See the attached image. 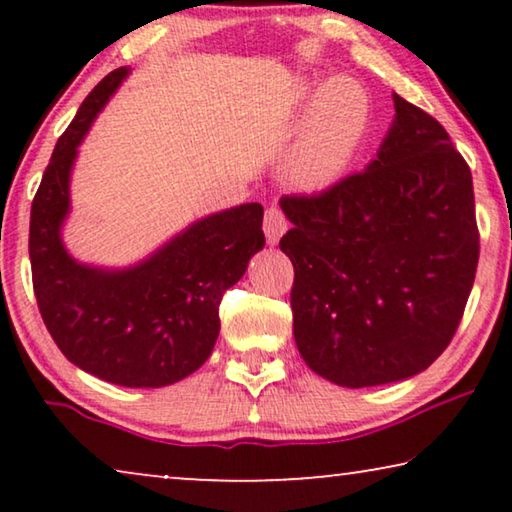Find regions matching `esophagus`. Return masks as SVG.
I'll return each mask as SVG.
<instances>
[{
  "label": "esophagus",
  "instance_id": "obj_1",
  "mask_svg": "<svg viewBox=\"0 0 512 512\" xmlns=\"http://www.w3.org/2000/svg\"><path fill=\"white\" fill-rule=\"evenodd\" d=\"M286 226H289V223H286V216L282 214V209L270 207L263 219V230H265V240H268V244H277L279 237L286 233Z\"/></svg>",
  "mask_w": 512,
  "mask_h": 512
}]
</instances>
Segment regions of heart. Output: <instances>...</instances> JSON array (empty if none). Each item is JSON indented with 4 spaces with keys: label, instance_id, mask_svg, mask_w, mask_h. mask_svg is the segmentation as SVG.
Masks as SVG:
<instances>
[{
    "label": "heart",
    "instance_id": "obj_1",
    "mask_svg": "<svg viewBox=\"0 0 512 512\" xmlns=\"http://www.w3.org/2000/svg\"><path fill=\"white\" fill-rule=\"evenodd\" d=\"M370 102L359 83L338 76L319 90L305 128L286 158V174L305 191L338 184L368 130Z\"/></svg>",
    "mask_w": 512,
    "mask_h": 512
}]
</instances>
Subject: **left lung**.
Segmentation results:
<instances>
[{"mask_svg":"<svg viewBox=\"0 0 512 512\" xmlns=\"http://www.w3.org/2000/svg\"><path fill=\"white\" fill-rule=\"evenodd\" d=\"M375 160L319 195L282 198L293 228V338L314 373L361 389L445 352L480 256L473 179L436 118L394 93Z\"/></svg>","mask_w":512,"mask_h":512,"instance_id":"1","label":"left lung"}]
</instances>
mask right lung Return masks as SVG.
Listing matches in <instances>:
<instances>
[{
  "mask_svg": "<svg viewBox=\"0 0 512 512\" xmlns=\"http://www.w3.org/2000/svg\"><path fill=\"white\" fill-rule=\"evenodd\" d=\"M128 74L118 67L104 76L55 144L32 202L30 263L41 319L74 366L121 387L158 389L212 354L223 291L265 244L263 207L247 202L193 221L128 268L76 261L62 242L72 170L90 125Z\"/></svg>",
  "mask_w": 512,
  "mask_h": 512,
  "instance_id": "right-lung-1",
  "label": "right lung"
}]
</instances>
